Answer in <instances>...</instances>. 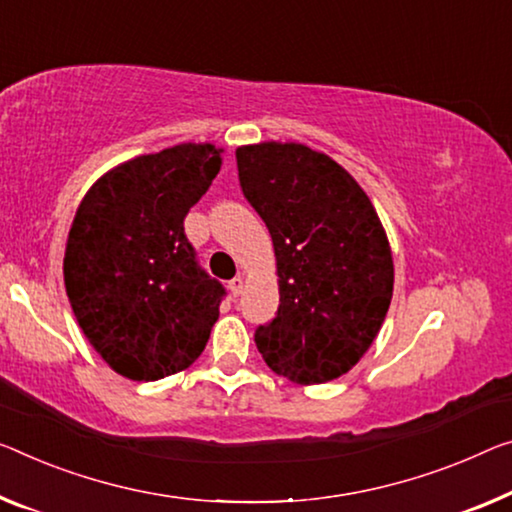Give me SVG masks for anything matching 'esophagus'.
<instances>
[{"mask_svg": "<svg viewBox=\"0 0 512 512\" xmlns=\"http://www.w3.org/2000/svg\"><path fill=\"white\" fill-rule=\"evenodd\" d=\"M242 288H245V279H242V277H235V279L229 281V290H231L233 297H240Z\"/></svg>", "mask_w": 512, "mask_h": 512, "instance_id": "1", "label": "esophagus"}]
</instances>
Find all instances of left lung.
<instances>
[{
	"instance_id": "1",
	"label": "left lung",
	"mask_w": 512,
	"mask_h": 512,
	"mask_svg": "<svg viewBox=\"0 0 512 512\" xmlns=\"http://www.w3.org/2000/svg\"><path fill=\"white\" fill-rule=\"evenodd\" d=\"M238 178L272 235L279 309L256 329L265 364L297 384L348 373L371 348L393 295L387 233L357 180L302 144L240 146Z\"/></svg>"
}]
</instances>
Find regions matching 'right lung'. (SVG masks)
<instances>
[{
	"mask_svg": "<svg viewBox=\"0 0 512 512\" xmlns=\"http://www.w3.org/2000/svg\"><path fill=\"white\" fill-rule=\"evenodd\" d=\"M178 144L107 171L68 233L64 281L84 336L116 373L153 382L206 348L226 290L196 261L185 217L222 157Z\"/></svg>",
	"mask_w": 512,
	"mask_h": 512,
	"instance_id": "1",
	"label": "right lung"
}]
</instances>
